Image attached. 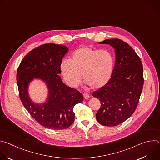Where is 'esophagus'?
<instances>
[{
    "label": "esophagus",
    "mask_w": 160,
    "mask_h": 160,
    "mask_svg": "<svg viewBox=\"0 0 160 160\" xmlns=\"http://www.w3.org/2000/svg\"><path fill=\"white\" fill-rule=\"evenodd\" d=\"M83 96L84 99H88L90 98V96H89V94H87V93H84V94H83Z\"/></svg>",
    "instance_id": "34e87169"
}]
</instances>
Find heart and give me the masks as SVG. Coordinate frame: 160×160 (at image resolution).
<instances>
[{"label": "heart", "mask_w": 160, "mask_h": 160, "mask_svg": "<svg viewBox=\"0 0 160 160\" xmlns=\"http://www.w3.org/2000/svg\"><path fill=\"white\" fill-rule=\"evenodd\" d=\"M114 68L112 54L106 51L88 46L74 51L70 59H62L60 70L65 82L78 87L83 80L93 89L104 86L110 80Z\"/></svg>", "instance_id": "obj_1"}]
</instances>
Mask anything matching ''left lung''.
Masks as SVG:
<instances>
[{
    "instance_id": "left-lung-1",
    "label": "left lung",
    "mask_w": 160,
    "mask_h": 160,
    "mask_svg": "<svg viewBox=\"0 0 160 160\" xmlns=\"http://www.w3.org/2000/svg\"><path fill=\"white\" fill-rule=\"evenodd\" d=\"M115 49V64L109 82L92 96L99 99L96 113L102 125H118L131 117L138 106L144 84L143 68L140 58L126 42L110 38L99 42Z\"/></svg>"
}]
</instances>
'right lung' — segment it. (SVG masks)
I'll return each instance as SVG.
<instances>
[{
  "mask_svg": "<svg viewBox=\"0 0 160 160\" xmlns=\"http://www.w3.org/2000/svg\"><path fill=\"white\" fill-rule=\"evenodd\" d=\"M68 48L63 45L46 43L28 52L21 61L16 80L20 99L31 116L42 126L53 130L69 127L74 122L73 107L83 101L77 90L65 85L60 74V63ZM35 79L47 85L48 95L39 104L30 98L28 87Z\"/></svg>",
  "mask_w": 160,
  "mask_h": 160,
  "instance_id": "1",
  "label": "right lung"
}]
</instances>
